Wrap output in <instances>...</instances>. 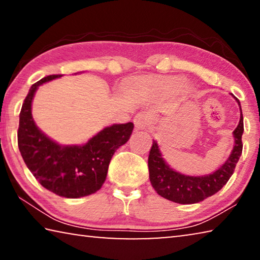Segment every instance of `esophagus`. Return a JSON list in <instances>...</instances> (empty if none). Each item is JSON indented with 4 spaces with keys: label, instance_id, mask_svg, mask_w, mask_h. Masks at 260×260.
<instances>
[{
    "label": "esophagus",
    "instance_id": "1",
    "mask_svg": "<svg viewBox=\"0 0 260 260\" xmlns=\"http://www.w3.org/2000/svg\"><path fill=\"white\" fill-rule=\"evenodd\" d=\"M151 121V117L149 116L148 113H144V112H141L138 113L134 118V125H135V128L138 131H143V129H147L149 124H150Z\"/></svg>",
    "mask_w": 260,
    "mask_h": 260
}]
</instances>
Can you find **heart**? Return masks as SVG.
<instances>
[{
	"mask_svg": "<svg viewBox=\"0 0 260 260\" xmlns=\"http://www.w3.org/2000/svg\"><path fill=\"white\" fill-rule=\"evenodd\" d=\"M146 82L165 95H179L186 89V80L181 77L147 78Z\"/></svg>",
	"mask_w": 260,
	"mask_h": 260,
	"instance_id": "1",
	"label": "heart"
}]
</instances>
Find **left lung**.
<instances>
[{
  "label": "left lung",
  "mask_w": 260,
  "mask_h": 260,
  "mask_svg": "<svg viewBox=\"0 0 260 260\" xmlns=\"http://www.w3.org/2000/svg\"><path fill=\"white\" fill-rule=\"evenodd\" d=\"M233 95V94H232ZM237 104H241L235 96ZM243 116L241 117L239 125L233 132L234 147L227 160L213 173L192 177L186 175L171 169L170 165L162 158L161 151L157 141L153 140L152 147L148 158L149 179L152 187L164 199L179 204H193L204 201L208 197L218 192L234 173L235 166L242 155V134H243Z\"/></svg>",
  "instance_id": "8db88e82"
}]
</instances>
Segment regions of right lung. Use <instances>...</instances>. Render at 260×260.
<instances>
[{
    "label": "right lung",
    "mask_w": 260,
    "mask_h": 260,
    "mask_svg": "<svg viewBox=\"0 0 260 260\" xmlns=\"http://www.w3.org/2000/svg\"><path fill=\"white\" fill-rule=\"evenodd\" d=\"M48 76L32 85L19 114L18 148L26 166L48 190L67 199H80L100 190L113 153L129 140L133 122L113 124L81 146H61L39 129L32 101L39 86L60 78Z\"/></svg>",
    "instance_id": "right-lung-1"
}]
</instances>
